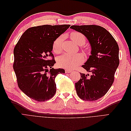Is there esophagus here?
<instances>
[{"instance_id": "1", "label": "esophagus", "mask_w": 131, "mask_h": 131, "mask_svg": "<svg viewBox=\"0 0 131 131\" xmlns=\"http://www.w3.org/2000/svg\"><path fill=\"white\" fill-rule=\"evenodd\" d=\"M72 72V70H70V69H65V72L66 73H70Z\"/></svg>"}]
</instances>
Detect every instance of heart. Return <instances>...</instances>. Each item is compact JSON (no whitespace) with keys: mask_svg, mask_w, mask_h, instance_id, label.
Here are the masks:
<instances>
[{"mask_svg":"<svg viewBox=\"0 0 131 131\" xmlns=\"http://www.w3.org/2000/svg\"><path fill=\"white\" fill-rule=\"evenodd\" d=\"M70 38L77 44L83 45L86 41L85 35L79 31H73L71 33ZM63 37L59 36L55 39L52 44V50L54 53H58L62 51ZM84 57L81 53L69 54L65 53L58 59V65L64 68H74L81 64Z\"/></svg>","mask_w":131,"mask_h":131,"instance_id":"b5f03b06","label":"heart"}]
</instances>
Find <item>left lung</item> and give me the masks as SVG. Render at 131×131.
<instances>
[{"mask_svg":"<svg viewBox=\"0 0 131 131\" xmlns=\"http://www.w3.org/2000/svg\"><path fill=\"white\" fill-rule=\"evenodd\" d=\"M71 29L84 34L91 46V55L82 66L92 75L80 73L75 83L78 96L86 101H94L107 93L114 81L119 65V48L115 39L104 28L97 25L72 26Z\"/></svg>","mask_w":131,"mask_h":131,"instance_id":"obj_1","label":"left lung"}]
</instances>
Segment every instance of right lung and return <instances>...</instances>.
Returning a JSON list of instances; mask_svg holds the SVG:
<instances>
[{
	"label": "right lung",
	"mask_w": 131,
	"mask_h": 131,
	"mask_svg": "<svg viewBox=\"0 0 131 131\" xmlns=\"http://www.w3.org/2000/svg\"><path fill=\"white\" fill-rule=\"evenodd\" d=\"M70 26L42 25L30 27L22 35L15 46L13 68L18 88L35 101L49 100L56 92L55 78L65 71L52 68L56 63L52 53V44Z\"/></svg>",
	"instance_id": "add662e5"
}]
</instances>
